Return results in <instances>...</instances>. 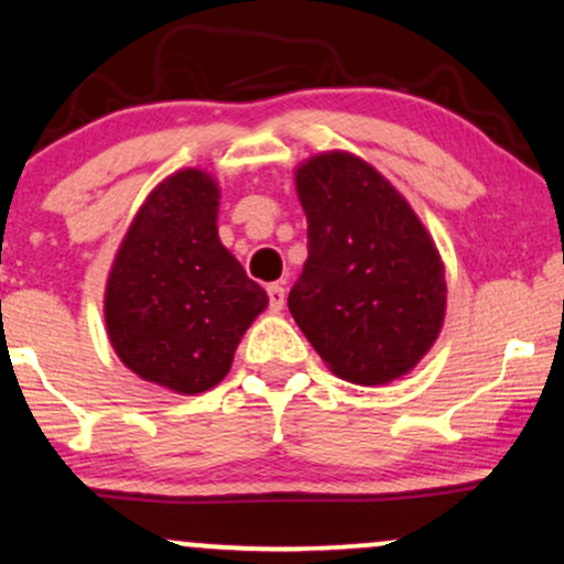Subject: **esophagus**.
I'll list each match as a JSON object with an SVG mask.
<instances>
[{"instance_id":"obj_1","label":"esophagus","mask_w":564,"mask_h":564,"mask_svg":"<svg viewBox=\"0 0 564 564\" xmlns=\"http://www.w3.org/2000/svg\"><path fill=\"white\" fill-rule=\"evenodd\" d=\"M268 304L273 312L283 310V304H286V289L281 283H270L268 286Z\"/></svg>"}]
</instances>
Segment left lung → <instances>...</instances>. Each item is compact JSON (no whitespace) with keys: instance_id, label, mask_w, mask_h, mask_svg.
I'll return each instance as SVG.
<instances>
[{"instance_id":"1","label":"left lung","mask_w":564,"mask_h":564,"mask_svg":"<svg viewBox=\"0 0 564 564\" xmlns=\"http://www.w3.org/2000/svg\"><path fill=\"white\" fill-rule=\"evenodd\" d=\"M306 262L289 310L344 380L380 384L409 372L445 317V270L422 220L384 176L348 153L296 171Z\"/></svg>"}]
</instances>
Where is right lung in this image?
<instances>
[{
    "label": "right lung",
    "instance_id": "1",
    "mask_svg": "<svg viewBox=\"0 0 564 564\" xmlns=\"http://www.w3.org/2000/svg\"><path fill=\"white\" fill-rule=\"evenodd\" d=\"M218 187L176 171L145 199L113 260L106 327L142 380L203 393L224 380L268 294L218 239Z\"/></svg>",
    "mask_w": 564,
    "mask_h": 564
}]
</instances>
